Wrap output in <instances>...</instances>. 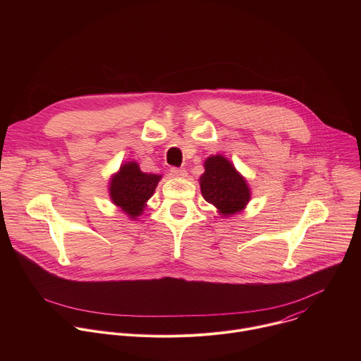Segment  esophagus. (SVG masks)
Instances as JSON below:
<instances>
[{
  "instance_id": "obj_1",
  "label": "esophagus",
  "mask_w": 361,
  "mask_h": 361,
  "mask_svg": "<svg viewBox=\"0 0 361 361\" xmlns=\"http://www.w3.org/2000/svg\"><path fill=\"white\" fill-rule=\"evenodd\" d=\"M170 173L173 174V176H176V177H187V171L184 170V169H178V167H173L171 170H170Z\"/></svg>"
}]
</instances>
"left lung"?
<instances>
[{
  "label": "left lung",
  "mask_w": 361,
  "mask_h": 361,
  "mask_svg": "<svg viewBox=\"0 0 361 361\" xmlns=\"http://www.w3.org/2000/svg\"><path fill=\"white\" fill-rule=\"evenodd\" d=\"M204 167L205 173L200 177L204 200L216 205L223 216L241 212L250 200V190L231 163L214 156L205 160Z\"/></svg>",
  "instance_id": "obj_1"
}]
</instances>
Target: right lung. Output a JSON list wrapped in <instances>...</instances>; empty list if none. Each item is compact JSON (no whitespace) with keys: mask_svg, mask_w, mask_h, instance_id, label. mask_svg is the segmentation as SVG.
Wrapping results in <instances>:
<instances>
[{"mask_svg":"<svg viewBox=\"0 0 361 361\" xmlns=\"http://www.w3.org/2000/svg\"><path fill=\"white\" fill-rule=\"evenodd\" d=\"M160 178L161 176L157 174L142 173L134 161L127 163L111 178V200L131 219H135L142 213L145 201L154 194Z\"/></svg>","mask_w":361,"mask_h":361,"instance_id":"obj_1","label":"right lung"}]
</instances>
